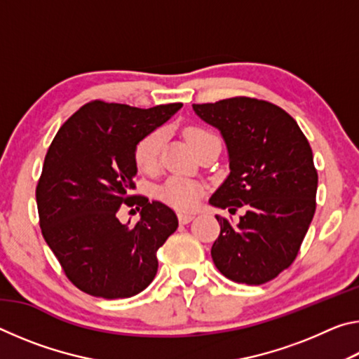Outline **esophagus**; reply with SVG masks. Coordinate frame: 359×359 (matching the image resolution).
<instances>
[{"mask_svg":"<svg viewBox=\"0 0 359 359\" xmlns=\"http://www.w3.org/2000/svg\"><path fill=\"white\" fill-rule=\"evenodd\" d=\"M179 217V222L182 223V224H187V223H190L193 218H194V215H191V214H184V212H180V214L177 215Z\"/></svg>","mask_w":359,"mask_h":359,"instance_id":"34e87169","label":"esophagus"}]
</instances>
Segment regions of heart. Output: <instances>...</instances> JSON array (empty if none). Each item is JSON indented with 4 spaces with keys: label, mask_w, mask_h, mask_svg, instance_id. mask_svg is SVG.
I'll return each mask as SVG.
<instances>
[{
    "label": "heart",
    "mask_w": 359,
    "mask_h": 359,
    "mask_svg": "<svg viewBox=\"0 0 359 359\" xmlns=\"http://www.w3.org/2000/svg\"><path fill=\"white\" fill-rule=\"evenodd\" d=\"M185 137L193 150L199 147L203 142L215 137L199 126H188L185 130ZM165 142V133L155 130L141 137L135 147V161L137 168L144 172H154L160 165V155ZM203 194V187L198 182L185 177H171L168 179L160 188V196L163 201L171 204L172 208L182 210H190L196 208Z\"/></svg>",
    "instance_id": "obj_1"
}]
</instances>
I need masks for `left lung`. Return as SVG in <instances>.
<instances>
[{
    "mask_svg": "<svg viewBox=\"0 0 359 359\" xmlns=\"http://www.w3.org/2000/svg\"><path fill=\"white\" fill-rule=\"evenodd\" d=\"M193 111L220 131L228 150L229 174L209 204L229 214L245 209L236 226L215 215L212 259L233 282H269L293 263L315 214L311 145L294 118L267 101L238 96Z\"/></svg>",
    "mask_w": 359,
    "mask_h": 359,
    "instance_id": "obj_1",
    "label": "left lung"
}]
</instances>
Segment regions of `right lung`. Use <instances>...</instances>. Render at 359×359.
Instances as JSON below:
<instances>
[{
	"label": "right lung",
	"mask_w": 359,
	"mask_h": 359,
	"mask_svg": "<svg viewBox=\"0 0 359 359\" xmlns=\"http://www.w3.org/2000/svg\"><path fill=\"white\" fill-rule=\"evenodd\" d=\"M182 106L139 109L93 101L53 137L36 188L39 224L65 274L83 293L131 297L155 278L158 248L179 220L166 204L130 194L137 174L135 147ZM121 203L143 208L135 227L118 220Z\"/></svg>",
	"instance_id": "obj_1"
}]
</instances>
